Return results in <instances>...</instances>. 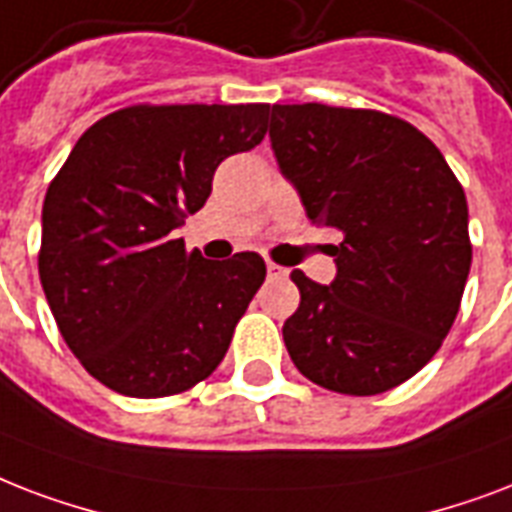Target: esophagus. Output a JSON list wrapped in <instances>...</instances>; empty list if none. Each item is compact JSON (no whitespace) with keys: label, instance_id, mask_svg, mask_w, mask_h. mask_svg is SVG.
Wrapping results in <instances>:
<instances>
[{"label":"esophagus","instance_id":"1","mask_svg":"<svg viewBox=\"0 0 512 512\" xmlns=\"http://www.w3.org/2000/svg\"><path fill=\"white\" fill-rule=\"evenodd\" d=\"M267 275L272 277V280H283V277H288V269L277 267V264H272V261H269V264H267Z\"/></svg>","mask_w":512,"mask_h":512}]
</instances>
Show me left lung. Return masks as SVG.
Instances as JSON below:
<instances>
[{"label": "left lung", "mask_w": 512, "mask_h": 512, "mask_svg": "<svg viewBox=\"0 0 512 512\" xmlns=\"http://www.w3.org/2000/svg\"><path fill=\"white\" fill-rule=\"evenodd\" d=\"M269 141L307 219L342 235L328 245L331 283L293 269V366L344 395L398 387L433 360L459 312L473 261L462 186L425 133L371 109L275 104Z\"/></svg>", "instance_id": "1"}]
</instances>
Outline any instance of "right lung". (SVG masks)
<instances>
[{
  "label": "right lung",
  "mask_w": 512,
  "mask_h": 512,
  "mask_svg": "<svg viewBox=\"0 0 512 512\" xmlns=\"http://www.w3.org/2000/svg\"><path fill=\"white\" fill-rule=\"evenodd\" d=\"M269 104L130 106L82 133L42 205L39 280L87 374L165 398L219 368L253 293L259 253L208 261L178 237L213 173L267 133Z\"/></svg>",
  "instance_id": "right-lung-1"
}]
</instances>
